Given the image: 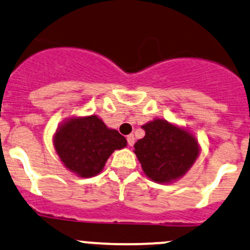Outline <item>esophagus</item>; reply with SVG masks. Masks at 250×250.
Segmentation results:
<instances>
[{
	"instance_id": "34e87169",
	"label": "esophagus",
	"mask_w": 250,
	"mask_h": 250,
	"mask_svg": "<svg viewBox=\"0 0 250 250\" xmlns=\"http://www.w3.org/2000/svg\"><path fill=\"white\" fill-rule=\"evenodd\" d=\"M127 141H128V145H129V146H133L134 145V141H135V138H134L133 134H129V135L127 136Z\"/></svg>"
}]
</instances>
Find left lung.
<instances>
[{
  "label": "left lung",
  "instance_id": "obj_1",
  "mask_svg": "<svg viewBox=\"0 0 250 250\" xmlns=\"http://www.w3.org/2000/svg\"><path fill=\"white\" fill-rule=\"evenodd\" d=\"M141 127L145 136L134 145V153L147 177L159 185H169L187 173L201 147L191 130L163 118H154Z\"/></svg>",
  "mask_w": 250,
  "mask_h": 250
}]
</instances>
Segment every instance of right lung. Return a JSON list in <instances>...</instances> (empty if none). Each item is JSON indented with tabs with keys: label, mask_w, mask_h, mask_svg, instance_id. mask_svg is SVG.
Returning <instances> with one entry per match:
<instances>
[{
	"label": "right lung",
	"mask_w": 250,
	"mask_h": 250,
	"mask_svg": "<svg viewBox=\"0 0 250 250\" xmlns=\"http://www.w3.org/2000/svg\"><path fill=\"white\" fill-rule=\"evenodd\" d=\"M52 145L65 169L90 178L103 171L107 158L125 148L127 140L93 114L62 121L52 135Z\"/></svg>",
	"instance_id": "add662e5"
}]
</instances>
